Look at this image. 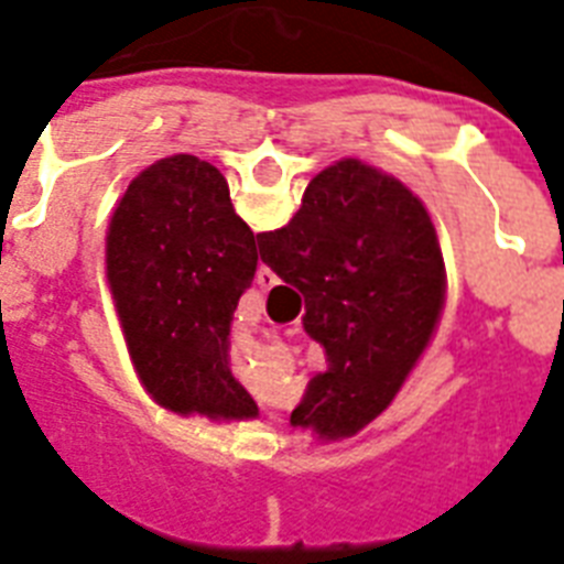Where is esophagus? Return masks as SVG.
<instances>
[{
    "instance_id": "1",
    "label": "esophagus",
    "mask_w": 564,
    "mask_h": 564,
    "mask_svg": "<svg viewBox=\"0 0 564 564\" xmlns=\"http://www.w3.org/2000/svg\"><path fill=\"white\" fill-rule=\"evenodd\" d=\"M274 283H278V274H274L269 265L260 263V269H257V286H260V290H272Z\"/></svg>"
}]
</instances>
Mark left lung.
Instances as JSON below:
<instances>
[{
	"label": "left lung",
	"instance_id": "8db88e82",
	"mask_svg": "<svg viewBox=\"0 0 564 564\" xmlns=\"http://www.w3.org/2000/svg\"><path fill=\"white\" fill-rule=\"evenodd\" d=\"M105 265L128 357L154 403L210 421L260 415L228 354L257 246L216 166L172 154L140 172L110 216Z\"/></svg>",
	"mask_w": 564,
	"mask_h": 564
}]
</instances>
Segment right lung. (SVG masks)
<instances>
[{
    "mask_svg": "<svg viewBox=\"0 0 564 564\" xmlns=\"http://www.w3.org/2000/svg\"><path fill=\"white\" fill-rule=\"evenodd\" d=\"M257 239L263 263L304 295V330L327 357L290 424L322 442L357 436L442 318L445 260L427 207L389 172L343 158L310 181L286 228Z\"/></svg>",
    "mask_w": 564,
    "mask_h": 564,
    "instance_id": "obj_1",
    "label": "right lung"
}]
</instances>
